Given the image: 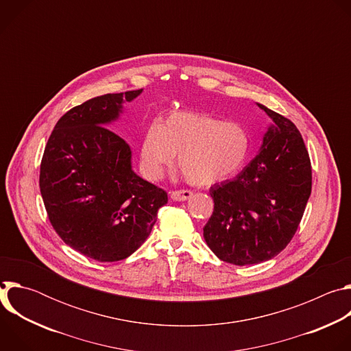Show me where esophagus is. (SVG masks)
<instances>
[{
	"instance_id": "esophagus-1",
	"label": "esophagus",
	"mask_w": 351,
	"mask_h": 351,
	"mask_svg": "<svg viewBox=\"0 0 351 351\" xmlns=\"http://www.w3.org/2000/svg\"><path fill=\"white\" fill-rule=\"evenodd\" d=\"M193 195V193L190 190H173L171 191V198L175 199V202H186L190 197Z\"/></svg>"
}]
</instances>
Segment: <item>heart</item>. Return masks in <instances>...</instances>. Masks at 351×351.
Returning <instances> with one entry per match:
<instances>
[{"instance_id": "heart-1", "label": "heart", "mask_w": 351, "mask_h": 351, "mask_svg": "<svg viewBox=\"0 0 351 351\" xmlns=\"http://www.w3.org/2000/svg\"><path fill=\"white\" fill-rule=\"evenodd\" d=\"M252 149L245 128L208 112L172 111L149 125L141 138V167L148 179H160L178 156V167L194 186H211L236 175Z\"/></svg>"}]
</instances>
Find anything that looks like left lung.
Wrapping results in <instances>:
<instances>
[{
  "label": "left lung",
  "mask_w": 351,
  "mask_h": 351,
  "mask_svg": "<svg viewBox=\"0 0 351 351\" xmlns=\"http://www.w3.org/2000/svg\"><path fill=\"white\" fill-rule=\"evenodd\" d=\"M274 121L260 154L234 179L210 189L214 213L204 226L213 253L234 265L268 261L293 239L311 194L310 156L295 125L258 104Z\"/></svg>",
  "instance_id": "8db88e82"
}]
</instances>
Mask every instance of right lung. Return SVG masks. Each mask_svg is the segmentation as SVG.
<instances>
[{"label":"right lung","mask_w":351,"mask_h":351,"mask_svg":"<svg viewBox=\"0 0 351 351\" xmlns=\"http://www.w3.org/2000/svg\"><path fill=\"white\" fill-rule=\"evenodd\" d=\"M140 90L104 94L73 107L57 122L40 165L49 222L80 254L99 263L128 258L145 241L168 203L164 189L132 169L129 144L107 123Z\"/></svg>","instance_id":"add662e5"}]
</instances>
